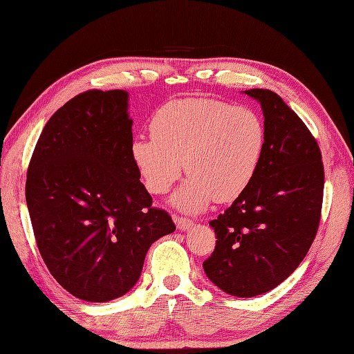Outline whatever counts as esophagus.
Wrapping results in <instances>:
<instances>
[{"instance_id":"esophagus-1","label":"esophagus","mask_w":354,"mask_h":354,"mask_svg":"<svg viewBox=\"0 0 354 354\" xmlns=\"http://www.w3.org/2000/svg\"><path fill=\"white\" fill-rule=\"evenodd\" d=\"M175 224L178 227V230H189V228L193 225V221H190L189 218L175 216Z\"/></svg>"}]
</instances>
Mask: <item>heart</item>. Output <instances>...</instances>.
Here are the masks:
<instances>
[{
	"instance_id": "b5f03b06",
	"label": "heart",
	"mask_w": 354,
	"mask_h": 354,
	"mask_svg": "<svg viewBox=\"0 0 354 354\" xmlns=\"http://www.w3.org/2000/svg\"><path fill=\"white\" fill-rule=\"evenodd\" d=\"M150 127L151 136L131 141V161L153 195L167 193L185 169L189 179L171 204L187 213L204 210L213 199H236L266 149V126L254 110L214 100H173L158 109Z\"/></svg>"
}]
</instances>
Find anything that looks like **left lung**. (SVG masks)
<instances>
[{"label":"left lung","instance_id":"left-lung-1","mask_svg":"<svg viewBox=\"0 0 354 354\" xmlns=\"http://www.w3.org/2000/svg\"><path fill=\"white\" fill-rule=\"evenodd\" d=\"M244 93L264 113V155L245 192L210 221L218 241L203 267L223 292L253 297L286 281L313 244L324 165L313 135L279 95L267 88Z\"/></svg>","mask_w":354,"mask_h":354}]
</instances>
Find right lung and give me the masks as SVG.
Here are the masks:
<instances>
[{
    "label": "right lung",
    "mask_w": 354,
    "mask_h": 354,
    "mask_svg": "<svg viewBox=\"0 0 354 354\" xmlns=\"http://www.w3.org/2000/svg\"><path fill=\"white\" fill-rule=\"evenodd\" d=\"M126 90H88L47 121L26 201L48 272L68 293L107 302L133 288L150 245L175 232L131 161Z\"/></svg>",
    "instance_id": "add662e5"
}]
</instances>
